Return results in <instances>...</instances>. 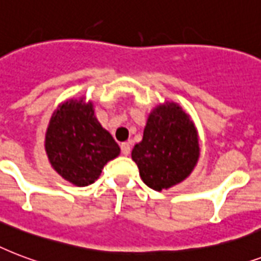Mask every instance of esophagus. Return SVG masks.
Masks as SVG:
<instances>
[{"label": "esophagus", "mask_w": 261, "mask_h": 261, "mask_svg": "<svg viewBox=\"0 0 261 261\" xmlns=\"http://www.w3.org/2000/svg\"><path fill=\"white\" fill-rule=\"evenodd\" d=\"M121 152H122V155H129V152H130V144L129 143H121Z\"/></svg>", "instance_id": "34e87169"}]
</instances>
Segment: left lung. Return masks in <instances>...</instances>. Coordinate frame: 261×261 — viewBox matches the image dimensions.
<instances>
[{
	"mask_svg": "<svg viewBox=\"0 0 261 261\" xmlns=\"http://www.w3.org/2000/svg\"><path fill=\"white\" fill-rule=\"evenodd\" d=\"M141 179L153 191L181 182L199 159V140L191 118L174 103L149 114L143 140L132 149Z\"/></svg>",
	"mask_w": 261,
	"mask_h": 261,
	"instance_id": "left-lung-1",
	"label": "left lung"
}]
</instances>
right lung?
I'll return each mask as SVG.
<instances>
[{"label":"right lung","mask_w":261,"mask_h":261,"mask_svg":"<svg viewBox=\"0 0 261 261\" xmlns=\"http://www.w3.org/2000/svg\"><path fill=\"white\" fill-rule=\"evenodd\" d=\"M51 166L77 187L95 182L103 166L120 153L112 135L96 120L91 103L70 100L54 113L44 141Z\"/></svg>","instance_id":"1"}]
</instances>
